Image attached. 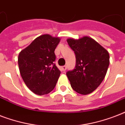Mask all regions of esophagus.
I'll return each mask as SVG.
<instances>
[{
	"label": "esophagus",
	"instance_id": "esophagus-1",
	"mask_svg": "<svg viewBox=\"0 0 125 125\" xmlns=\"http://www.w3.org/2000/svg\"><path fill=\"white\" fill-rule=\"evenodd\" d=\"M66 69H67V66H66V65H64V66L62 67V70L63 71H65L66 70Z\"/></svg>",
	"mask_w": 125,
	"mask_h": 125
}]
</instances>
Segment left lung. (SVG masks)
<instances>
[{
    "label": "left lung",
    "mask_w": 125,
    "mask_h": 125,
    "mask_svg": "<svg viewBox=\"0 0 125 125\" xmlns=\"http://www.w3.org/2000/svg\"><path fill=\"white\" fill-rule=\"evenodd\" d=\"M76 56V66L66 73L73 90L87 95L97 89L106 74L109 63L108 52L92 38L84 36L67 40Z\"/></svg>",
    "instance_id": "8db88e82"
}]
</instances>
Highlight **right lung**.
<instances>
[{
  "instance_id": "1",
  "label": "right lung",
  "mask_w": 125,
  "mask_h": 125,
  "mask_svg": "<svg viewBox=\"0 0 125 125\" xmlns=\"http://www.w3.org/2000/svg\"><path fill=\"white\" fill-rule=\"evenodd\" d=\"M60 42V38L42 35L19 54L21 77L26 86L37 95L48 94L56 86L61 72L54 63V51Z\"/></svg>"
}]
</instances>
